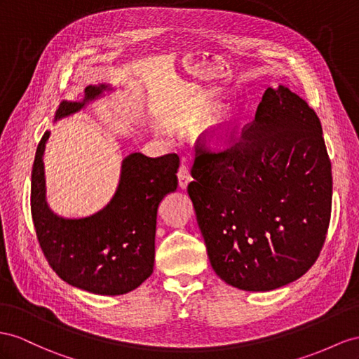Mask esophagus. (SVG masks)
Listing matches in <instances>:
<instances>
[{
    "label": "esophagus",
    "instance_id": "obj_1",
    "mask_svg": "<svg viewBox=\"0 0 359 359\" xmlns=\"http://www.w3.org/2000/svg\"><path fill=\"white\" fill-rule=\"evenodd\" d=\"M177 177H179V187L182 189H185L188 187V183L192 180V176H191V171H189V167L187 163H182L179 167V171H177Z\"/></svg>",
    "mask_w": 359,
    "mask_h": 359
}]
</instances>
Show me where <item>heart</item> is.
Instances as JSON below:
<instances>
[{
	"label": "heart",
	"mask_w": 359,
	"mask_h": 359,
	"mask_svg": "<svg viewBox=\"0 0 359 359\" xmlns=\"http://www.w3.org/2000/svg\"><path fill=\"white\" fill-rule=\"evenodd\" d=\"M217 112V103L210 100L198 98L191 104L187 115L183 116L182 124L187 127H200L205 124L208 119H210ZM238 127H240V118L235 112H224L218 114L212 121L209 130V140L215 145H223L229 142L236 133Z\"/></svg>",
	"instance_id": "b5f03b06"
}]
</instances>
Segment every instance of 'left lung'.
<instances>
[{"label":"left lung","instance_id":"obj_1","mask_svg":"<svg viewBox=\"0 0 359 359\" xmlns=\"http://www.w3.org/2000/svg\"><path fill=\"white\" fill-rule=\"evenodd\" d=\"M188 194L219 279L244 291L294 282L317 261L332 208V170L314 109L269 88L255 119L222 151L197 145Z\"/></svg>","mask_w":359,"mask_h":359}]
</instances>
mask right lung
<instances>
[{
	"mask_svg": "<svg viewBox=\"0 0 359 359\" xmlns=\"http://www.w3.org/2000/svg\"><path fill=\"white\" fill-rule=\"evenodd\" d=\"M107 89L112 88L90 85L81 101H62L54 121L79 112ZM48 137L47 130L34 156L32 217L50 267L72 287L100 296H119L137 288L153 273L158 208L177 188L179 156L128 154L115 194L103 209L85 218H63L53 212L45 198L43 153Z\"/></svg>",
	"mask_w": 359,
	"mask_h": 359,
	"instance_id": "right-lung-1",
	"label": "right lung"
}]
</instances>
